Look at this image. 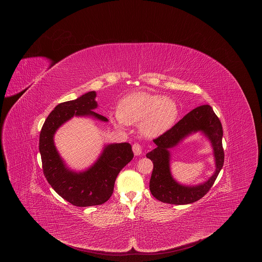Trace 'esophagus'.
<instances>
[{
	"label": "esophagus",
	"mask_w": 262,
	"mask_h": 262,
	"mask_svg": "<svg viewBox=\"0 0 262 262\" xmlns=\"http://www.w3.org/2000/svg\"><path fill=\"white\" fill-rule=\"evenodd\" d=\"M133 151H134V153H135V155H140L141 153H142V147H141V145L139 144V143H134V145H133Z\"/></svg>",
	"instance_id": "1"
}]
</instances>
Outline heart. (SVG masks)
<instances>
[{
    "label": "heart",
    "mask_w": 262,
    "mask_h": 262,
    "mask_svg": "<svg viewBox=\"0 0 262 262\" xmlns=\"http://www.w3.org/2000/svg\"><path fill=\"white\" fill-rule=\"evenodd\" d=\"M179 116V106L172 98L147 92H137L125 97L112 117L117 126L139 124L145 137H159L172 127Z\"/></svg>",
    "instance_id": "b5f03b06"
}]
</instances>
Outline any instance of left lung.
Listing matches in <instances>:
<instances>
[{
	"mask_svg": "<svg viewBox=\"0 0 262 262\" xmlns=\"http://www.w3.org/2000/svg\"><path fill=\"white\" fill-rule=\"evenodd\" d=\"M209 105H202L187 114L166 133L153 139L156 148L148 152L146 157L153 162V171L149 188L152 195L162 202L183 205L202 199L211 188L224 165V149L222 145L223 127L219 118ZM204 132L212 140L216 160V171L204 184L196 187L179 185L171 178L168 167L169 148L182 138L195 131Z\"/></svg>",
	"mask_w": 262,
	"mask_h": 262,
	"instance_id": "left-lung-1",
	"label": "left lung"
}]
</instances>
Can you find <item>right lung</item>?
Masks as SVG:
<instances>
[{"instance_id": "obj_1", "label": "right lung", "mask_w": 262, "mask_h": 262, "mask_svg": "<svg viewBox=\"0 0 262 262\" xmlns=\"http://www.w3.org/2000/svg\"><path fill=\"white\" fill-rule=\"evenodd\" d=\"M95 96L96 93L90 91L76 100L57 105L47 117L39 137V151L46 180L60 196L78 207L100 205L109 200L117 176L134 158L132 145L124 142L108 145L99 160L83 173H74L64 167L54 145V134L75 115H90L107 122V118L92 111L97 107Z\"/></svg>"}]
</instances>
